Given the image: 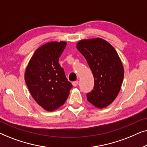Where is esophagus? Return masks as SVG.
Here are the masks:
<instances>
[{"mask_svg": "<svg viewBox=\"0 0 147 147\" xmlns=\"http://www.w3.org/2000/svg\"><path fill=\"white\" fill-rule=\"evenodd\" d=\"M72 84H73V86H74V87H76V86H78V81L73 82H72Z\"/></svg>", "mask_w": 147, "mask_h": 147, "instance_id": "1", "label": "esophagus"}]
</instances>
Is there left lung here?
Masks as SVG:
<instances>
[{
  "mask_svg": "<svg viewBox=\"0 0 147 147\" xmlns=\"http://www.w3.org/2000/svg\"><path fill=\"white\" fill-rule=\"evenodd\" d=\"M77 48L94 78L93 90L87 94L88 101L97 108H105L115 100L121 88L124 78L121 60L115 49L100 38L81 40Z\"/></svg>",
  "mask_w": 147,
  "mask_h": 147,
  "instance_id": "obj_1",
  "label": "left lung"
}]
</instances>
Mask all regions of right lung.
Returning a JSON list of instances; mask_svg holds the SVG:
<instances>
[{"mask_svg":"<svg viewBox=\"0 0 147 147\" xmlns=\"http://www.w3.org/2000/svg\"><path fill=\"white\" fill-rule=\"evenodd\" d=\"M66 42H49L36 50L25 71V80L36 102L47 111L65 103L72 84L65 77L59 58Z\"/></svg>","mask_w":147,"mask_h":147,"instance_id":"1","label":"right lung"}]
</instances>
